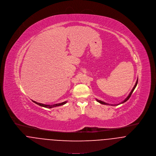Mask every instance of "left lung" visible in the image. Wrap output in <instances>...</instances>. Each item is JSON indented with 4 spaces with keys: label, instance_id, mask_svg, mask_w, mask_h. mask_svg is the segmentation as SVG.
I'll list each match as a JSON object with an SVG mask.
<instances>
[{
    "label": "left lung",
    "instance_id": "left-lung-1",
    "mask_svg": "<svg viewBox=\"0 0 156 156\" xmlns=\"http://www.w3.org/2000/svg\"><path fill=\"white\" fill-rule=\"evenodd\" d=\"M137 82H138V79L137 80V81H136V84H135V85H134V87L133 88V89L131 90V92H130L129 94H128V96L126 98V99H125L124 101H123L122 102H121V103H119V104H108V103H106V102H103V101H102L98 100V99H96V101H97L98 102H99L100 104H104V105H113V106H115V105H119V104H122V103H124V102H126V101H128V100L129 99V98H130V96H131V94H133V92L134 90L135 89V88H136V86H137Z\"/></svg>",
    "mask_w": 156,
    "mask_h": 156
}]
</instances>
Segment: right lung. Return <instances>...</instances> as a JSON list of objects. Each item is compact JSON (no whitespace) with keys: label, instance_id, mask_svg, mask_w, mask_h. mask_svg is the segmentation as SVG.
<instances>
[{"label":"right lung","instance_id":"1","mask_svg":"<svg viewBox=\"0 0 156 156\" xmlns=\"http://www.w3.org/2000/svg\"><path fill=\"white\" fill-rule=\"evenodd\" d=\"M34 103H35L36 104L40 105V106H41V107H45V108H53V107H58V106H60V105H62L64 104H65L66 103H67V101H64L62 103H59V104H52V105H47V104H41V103H39V102H35V101H32Z\"/></svg>","mask_w":156,"mask_h":156}]
</instances>
